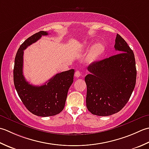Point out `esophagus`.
<instances>
[{
	"instance_id": "1",
	"label": "esophagus",
	"mask_w": 149,
	"mask_h": 149,
	"mask_svg": "<svg viewBox=\"0 0 149 149\" xmlns=\"http://www.w3.org/2000/svg\"><path fill=\"white\" fill-rule=\"evenodd\" d=\"M75 77L77 78H79L81 76V72L80 71H77L75 72Z\"/></svg>"
}]
</instances>
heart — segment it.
<instances>
[{"instance_id":"obj_1","label":"heart","mask_w":149,"mask_h":149,"mask_svg":"<svg viewBox=\"0 0 149 149\" xmlns=\"http://www.w3.org/2000/svg\"><path fill=\"white\" fill-rule=\"evenodd\" d=\"M104 51L105 46L101 43L96 44L93 45L89 51V54H88V61L90 62L95 61L104 53Z\"/></svg>"}]
</instances>
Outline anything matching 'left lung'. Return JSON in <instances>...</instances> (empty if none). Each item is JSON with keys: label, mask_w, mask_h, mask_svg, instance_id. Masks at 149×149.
I'll use <instances>...</instances> for the list:
<instances>
[{"label": "left lung", "mask_w": 149, "mask_h": 149, "mask_svg": "<svg viewBox=\"0 0 149 149\" xmlns=\"http://www.w3.org/2000/svg\"><path fill=\"white\" fill-rule=\"evenodd\" d=\"M117 54L88 66L86 105L93 114L107 116L121 111L134 89L136 68L132 50L121 36L115 40Z\"/></svg>", "instance_id": "left-lung-1"}]
</instances>
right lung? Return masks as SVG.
<instances>
[{
  "mask_svg": "<svg viewBox=\"0 0 149 149\" xmlns=\"http://www.w3.org/2000/svg\"><path fill=\"white\" fill-rule=\"evenodd\" d=\"M48 33L41 31L31 36L21 44L15 58L13 81L21 101L29 111L38 116L59 114L64 108L69 87L73 82L74 69L53 76L45 84L35 86L26 80L23 75L24 50Z\"/></svg>",
  "mask_w": 149,
  "mask_h": 149,
  "instance_id": "obj_1",
  "label": "right lung"
}]
</instances>
